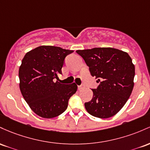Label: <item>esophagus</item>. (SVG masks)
<instances>
[{"label": "esophagus", "instance_id": "34e87169", "mask_svg": "<svg viewBox=\"0 0 150 150\" xmlns=\"http://www.w3.org/2000/svg\"><path fill=\"white\" fill-rule=\"evenodd\" d=\"M84 88V86L83 85V84H81V85L80 86H78V89L79 90H81V89Z\"/></svg>", "mask_w": 150, "mask_h": 150}]
</instances>
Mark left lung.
<instances>
[{
	"label": "left lung",
	"instance_id": "obj_1",
	"mask_svg": "<svg viewBox=\"0 0 150 150\" xmlns=\"http://www.w3.org/2000/svg\"><path fill=\"white\" fill-rule=\"evenodd\" d=\"M92 76L97 88L92 89L93 98L85 103L87 112L94 117L108 118L121 110L130 96L134 86V66L125 52L111 47L77 50Z\"/></svg>",
	"mask_w": 150,
	"mask_h": 150
}]
</instances>
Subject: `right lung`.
<instances>
[{"label":"right lung","instance_id":"add662e5","mask_svg":"<svg viewBox=\"0 0 150 150\" xmlns=\"http://www.w3.org/2000/svg\"><path fill=\"white\" fill-rule=\"evenodd\" d=\"M73 50L54 46H40L28 52L19 69L20 89L30 108L44 118H52L66 110L75 83H60L64 59Z\"/></svg>","mask_w":150,"mask_h":150}]
</instances>
